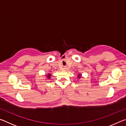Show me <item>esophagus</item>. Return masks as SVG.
Returning <instances> with one entry per match:
<instances>
[{"mask_svg": "<svg viewBox=\"0 0 126 126\" xmlns=\"http://www.w3.org/2000/svg\"><path fill=\"white\" fill-rule=\"evenodd\" d=\"M63 69L64 70H67L68 69V67L67 66H65V67H63Z\"/></svg>", "mask_w": 126, "mask_h": 126, "instance_id": "34e87169", "label": "esophagus"}]
</instances>
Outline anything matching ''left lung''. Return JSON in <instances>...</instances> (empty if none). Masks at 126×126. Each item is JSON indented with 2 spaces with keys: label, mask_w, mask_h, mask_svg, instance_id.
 <instances>
[{
  "label": "left lung",
  "mask_w": 126,
  "mask_h": 126,
  "mask_svg": "<svg viewBox=\"0 0 126 126\" xmlns=\"http://www.w3.org/2000/svg\"><path fill=\"white\" fill-rule=\"evenodd\" d=\"M77 77H78V78H79V79L80 78H82V74H81L80 73H79Z\"/></svg>",
  "instance_id": "left-lung-1"
}]
</instances>
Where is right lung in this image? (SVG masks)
Listing matches in <instances>:
<instances>
[{
	"mask_svg": "<svg viewBox=\"0 0 126 126\" xmlns=\"http://www.w3.org/2000/svg\"><path fill=\"white\" fill-rule=\"evenodd\" d=\"M50 76H51V74H50V73H48V74H46V78H47V79H48L50 78V77H51Z\"/></svg>",
	"mask_w": 126,
	"mask_h": 126,
	"instance_id": "obj_1",
	"label": "right lung"
}]
</instances>
